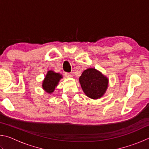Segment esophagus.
Segmentation results:
<instances>
[{"mask_svg": "<svg viewBox=\"0 0 149 149\" xmlns=\"http://www.w3.org/2000/svg\"><path fill=\"white\" fill-rule=\"evenodd\" d=\"M65 76L67 78H72V75L70 74H69V73H65Z\"/></svg>", "mask_w": 149, "mask_h": 149, "instance_id": "34e87169", "label": "esophagus"}]
</instances>
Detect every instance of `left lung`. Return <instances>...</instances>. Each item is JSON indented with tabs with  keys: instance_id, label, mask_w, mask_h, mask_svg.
<instances>
[{
	"instance_id": "obj_1",
	"label": "left lung",
	"mask_w": 149,
	"mask_h": 149,
	"mask_svg": "<svg viewBox=\"0 0 149 149\" xmlns=\"http://www.w3.org/2000/svg\"><path fill=\"white\" fill-rule=\"evenodd\" d=\"M79 81L85 95L94 100L102 97L108 87V78L93 68L84 70Z\"/></svg>"
}]
</instances>
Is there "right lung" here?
<instances>
[{"label":"right lung","mask_w":149,"mask_h":149,"mask_svg":"<svg viewBox=\"0 0 149 149\" xmlns=\"http://www.w3.org/2000/svg\"><path fill=\"white\" fill-rule=\"evenodd\" d=\"M63 76L60 73H56L53 70H49L42 83V88L45 92L52 94L58 85Z\"/></svg>","instance_id":"obj_1"}]
</instances>
